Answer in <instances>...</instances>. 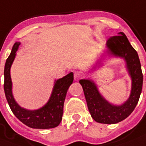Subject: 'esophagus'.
Listing matches in <instances>:
<instances>
[{
  "label": "esophagus",
  "instance_id": "obj_1",
  "mask_svg": "<svg viewBox=\"0 0 146 146\" xmlns=\"http://www.w3.org/2000/svg\"><path fill=\"white\" fill-rule=\"evenodd\" d=\"M74 80H76V81H78V80H79L81 78H82V74H80V72H74Z\"/></svg>",
  "mask_w": 146,
  "mask_h": 146
}]
</instances>
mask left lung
Returning a JSON list of instances; mask_svg holds the SVG:
<instances>
[{"mask_svg": "<svg viewBox=\"0 0 146 146\" xmlns=\"http://www.w3.org/2000/svg\"><path fill=\"white\" fill-rule=\"evenodd\" d=\"M107 55L119 57L125 61L126 68L132 81L130 94L127 100L123 104L114 105L102 96L96 83L91 79H81L79 83L83 87L88 110L94 121L98 123L112 124L127 118L136 108L142 93L143 76L138 53L123 32H120L118 36L111 37L107 40L106 50L93 68L100 66L102 60Z\"/></svg>", "mask_w": 146, "mask_h": 146, "instance_id": "1", "label": "left lung"}]
</instances>
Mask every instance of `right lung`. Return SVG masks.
<instances>
[{"label":"right lung","instance_id":"add662e5","mask_svg":"<svg viewBox=\"0 0 146 146\" xmlns=\"http://www.w3.org/2000/svg\"><path fill=\"white\" fill-rule=\"evenodd\" d=\"M20 42H16L13 46L10 56L4 66V93L7 102L14 115L21 122L29 127L35 129H50L59 125L63 115L64 102L66 93L74 80L73 72L58 80H55L52 93L48 102L41 108L36 110H29L21 107L16 102L13 95L12 80L10 76V68L12 66L16 51Z\"/></svg>","mask_w":146,"mask_h":146}]
</instances>
